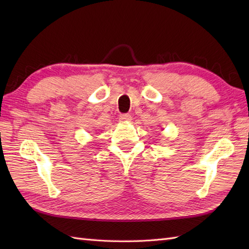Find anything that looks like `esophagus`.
<instances>
[{
  "instance_id": "esophagus-1",
  "label": "esophagus",
  "mask_w": 249,
  "mask_h": 249,
  "mask_svg": "<svg viewBox=\"0 0 249 249\" xmlns=\"http://www.w3.org/2000/svg\"><path fill=\"white\" fill-rule=\"evenodd\" d=\"M120 120H121V121H123V122H125V121H129V120H130V114H128V113L121 114V116H120Z\"/></svg>"
}]
</instances>
